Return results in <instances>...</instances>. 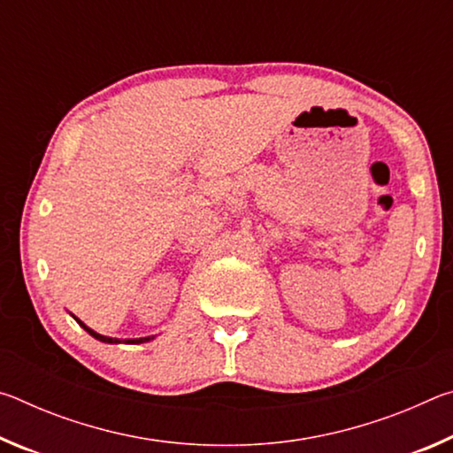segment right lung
Segmentation results:
<instances>
[{
	"mask_svg": "<svg viewBox=\"0 0 453 453\" xmlns=\"http://www.w3.org/2000/svg\"><path fill=\"white\" fill-rule=\"evenodd\" d=\"M75 319H78V318H75ZM78 324H80L83 329H86V332H88L89 335H94L96 340H99V342H105V343H116V342H118V340H113V337H107V335H99V334H96L94 329H89L86 324H81L80 319H78ZM150 340H151V337H140V340H127V343H143V342H150Z\"/></svg>",
	"mask_w": 453,
	"mask_h": 453,
	"instance_id": "obj_1",
	"label": "right lung"
}]
</instances>
